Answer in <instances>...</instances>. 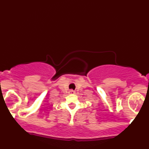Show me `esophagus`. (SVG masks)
I'll use <instances>...</instances> for the list:
<instances>
[{
    "label": "esophagus",
    "mask_w": 149,
    "mask_h": 149,
    "mask_svg": "<svg viewBox=\"0 0 149 149\" xmlns=\"http://www.w3.org/2000/svg\"><path fill=\"white\" fill-rule=\"evenodd\" d=\"M68 93H69V94H75V91L73 90H70Z\"/></svg>",
    "instance_id": "34e87169"
}]
</instances>
